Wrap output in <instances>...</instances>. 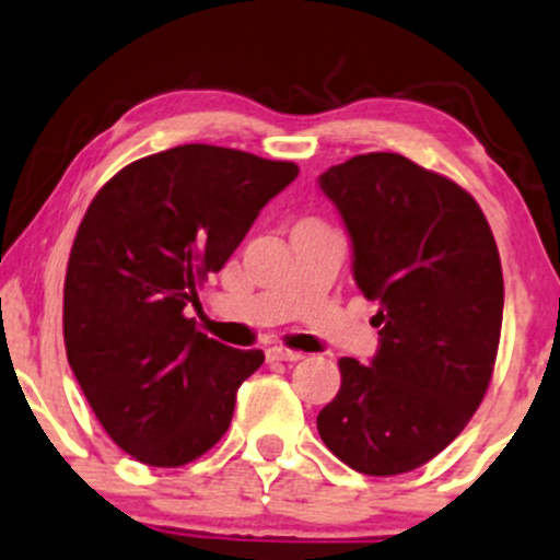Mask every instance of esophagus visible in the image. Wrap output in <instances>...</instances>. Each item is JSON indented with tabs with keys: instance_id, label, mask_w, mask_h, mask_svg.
Returning <instances> with one entry per match:
<instances>
[{
	"instance_id": "esophagus-1",
	"label": "esophagus",
	"mask_w": 560,
	"mask_h": 560,
	"mask_svg": "<svg viewBox=\"0 0 560 560\" xmlns=\"http://www.w3.org/2000/svg\"><path fill=\"white\" fill-rule=\"evenodd\" d=\"M267 358H269V361L295 363V361H301L303 353H299V350H288V348H282V345H275V348H269V350H267Z\"/></svg>"
}]
</instances>
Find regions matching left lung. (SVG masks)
Segmentation results:
<instances>
[{
	"mask_svg": "<svg viewBox=\"0 0 560 560\" xmlns=\"http://www.w3.org/2000/svg\"><path fill=\"white\" fill-rule=\"evenodd\" d=\"M353 246V278L378 301L371 363L340 358V392L316 418L329 452L363 475H399L459 436L491 384L503 319L495 238L478 202L397 153L319 176Z\"/></svg>",
	"mask_w": 560,
	"mask_h": 560,
	"instance_id": "8db88e82",
	"label": "left lung"
}]
</instances>
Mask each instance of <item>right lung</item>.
<instances>
[{
	"label": "right lung",
	"instance_id": "obj_1",
	"mask_svg": "<svg viewBox=\"0 0 560 560\" xmlns=\"http://www.w3.org/2000/svg\"><path fill=\"white\" fill-rule=\"evenodd\" d=\"M299 165L182 144L129 163L95 195L65 278V345L95 418L150 467H182L228 431L265 363L197 332L184 308Z\"/></svg>",
	"mask_w": 560,
	"mask_h": 560
}]
</instances>
